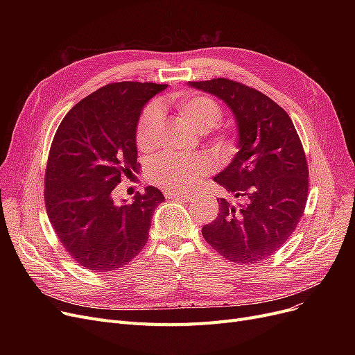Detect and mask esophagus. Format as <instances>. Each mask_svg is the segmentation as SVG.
<instances>
[{"label": "esophagus", "instance_id": "obj_1", "mask_svg": "<svg viewBox=\"0 0 355 355\" xmlns=\"http://www.w3.org/2000/svg\"><path fill=\"white\" fill-rule=\"evenodd\" d=\"M166 198H171V200H182V201H191L193 200V196L189 194V193H166L165 194Z\"/></svg>", "mask_w": 355, "mask_h": 355}]
</instances>
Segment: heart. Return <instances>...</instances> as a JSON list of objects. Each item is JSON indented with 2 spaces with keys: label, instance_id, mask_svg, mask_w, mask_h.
I'll use <instances>...</instances> for the list:
<instances>
[{
  "label": "heart",
  "instance_id": "obj_1",
  "mask_svg": "<svg viewBox=\"0 0 355 355\" xmlns=\"http://www.w3.org/2000/svg\"><path fill=\"white\" fill-rule=\"evenodd\" d=\"M171 105L180 119L197 134H206L221 121L223 110L217 101L204 95H177ZM161 129V112L158 106L149 105L142 112L137 125V145L142 151L155 146ZM213 168L211 161L202 155L177 157L159 155L148 168V177L161 189L173 193L190 191L200 184Z\"/></svg>",
  "mask_w": 355,
  "mask_h": 355
}]
</instances>
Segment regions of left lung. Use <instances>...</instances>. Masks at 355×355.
Returning <instances> with one entry per match:
<instances>
[{
  "label": "left lung",
  "instance_id": "left-lung-1",
  "mask_svg": "<svg viewBox=\"0 0 355 355\" xmlns=\"http://www.w3.org/2000/svg\"><path fill=\"white\" fill-rule=\"evenodd\" d=\"M225 102L237 125L239 153L213 180L239 206L217 198L218 214L201 233L234 263L253 265L281 249L308 198V164L286 112L253 87L229 79L189 82Z\"/></svg>",
  "mask_w": 355,
  "mask_h": 355
}]
</instances>
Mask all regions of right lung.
<instances>
[{
	"mask_svg": "<svg viewBox=\"0 0 355 355\" xmlns=\"http://www.w3.org/2000/svg\"><path fill=\"white\" fill-rule=\"evenodd\" d=\"M166 85H106L73 106L51 142L44 201L66 252L92 272L129 263L145 246L162 193L148 185L132 202L114 197L121 175L137 170V125Z\"/></svg>",
	"mask_w": 355,
	"mask_h": 355,
	"instance_id": "1",
	"label": "right lung"
}]
</instances>
